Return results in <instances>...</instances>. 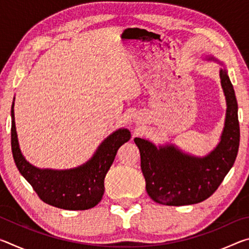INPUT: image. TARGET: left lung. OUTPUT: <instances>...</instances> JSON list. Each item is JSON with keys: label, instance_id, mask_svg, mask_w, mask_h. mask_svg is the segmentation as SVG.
<instances>
[{"label": "left lung", "instance_id": "left-lung-1", "mask_svg": "<svg viewBox=\"0 0 249 249\" xmlns=\"http://www.w3.org/2000/svg\"><path fill=\"white\" fill-rule=\"evenodd\" d=\"M205 59L223 66L220 79L226 100V114L215 148L200 157L184 153L170 142L156 146L147 140L134 138L141 153L147 193L159 204L180 206L206 200L229 174L238 153V107L233 84L223 62L213 56H206Z\"/></svg>", "mask_w": 249, "mask_h": 249}]
</instances>
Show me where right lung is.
<instances>
[{
	"mask_svg": "<svg viewBox=\"0 0 249 249\" xmlns=\"http://www.w3.org/2000/svg\"><path fill=\"white\" fill-rule=\"evenodd\" d=\"M11 144L15 165L45 203L64 210L82 211L95 206L104 195V178L117 150L130 140L127 128L109 134L83 165L65 170L40 169L29 163L22 154L16 133L14 102L11 109Z\"/></svg>",
	"mask_w": 249,
	"mask_h": 249,
	"instance_id": "obj_1",
	"label": "right lung"
}]
</instances>
